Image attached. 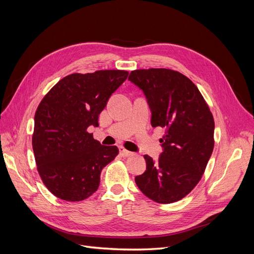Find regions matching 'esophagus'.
<instances>
[{
    "label": "esophagus",
    "mask_w": 254,
    "mask_h": 254,
    "mask_svg": "<svg viewBox=\"0 0 254 254\" xmlns=\"http://www.w3.org/2000/svg\"><path fill=\"white\" fill-rule=\"evenodd\" d=\"M120 153H121V155H122L123 157H129V156H132V155H133V152L125 149L124 147H121V148H120Z\"/></svg>",
    "instance_id": "esophagus-1"
}]
</instances>
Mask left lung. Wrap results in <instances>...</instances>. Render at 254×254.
<instances>
[{
    "instance_id": "1",
    "label": "left lung",
    "mask_w": 254,
    "mask_h": 254,
    "mask_svg": "<svg viewBox=\"0 0 254 254\" xmlns=\"http://www.w3.org/2000/svg\"><path fill=\"white\" fill-rule=\"evenodd\" d=\"M128 79L143 90L151 126L165 129L158 162L145 155L146 171L135 177L142 193L158 203L186 197L205 171L214 148V118L195 83L171 68H140Z\"/></svg>"
}]
</instances>
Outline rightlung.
<instances>
[{
    "label": "right lung",
    "instance_id": "right-lung-1",
    "mask_svg": "<svg viewBox=\"0 0 254 254\" xmlns=\"http://www.w3.org/2000/svg\"><path fill=\"white\" fill-rule=\"evenodd\" d=\"M124 70L73 73L60 79L42 98L35 113L32 137L37 170L53 195L81 201L95 193L103 167L118 156L88 132L128 76Z\"/></svg>",
    "mask_w": 254,
    "mask_h": 254
}]
</instances>
